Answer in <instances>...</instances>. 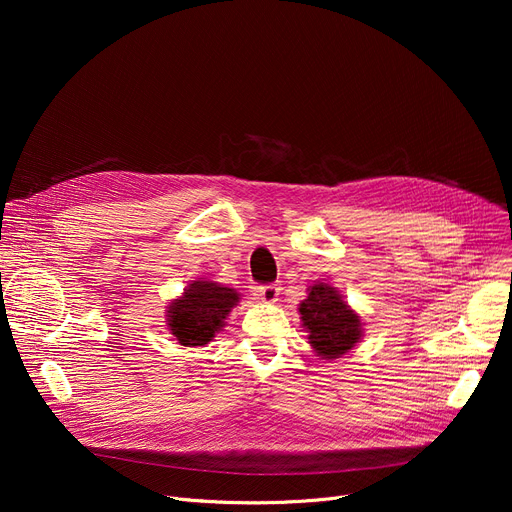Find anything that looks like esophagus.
I'll list each match as a JSON object with an SVG mask.
<instances>
[{
    "instance_id": "34e87169",
    "label": "esophagus",
    "mask_w": 512,
    "mask_h": 512,
    "mask_svg": "<svg viewBox=\"0 0 512 512\" xmlns=\"http://www.w3.org/2000/svg\"><path fill=\"white\" fill-rule=\"evenodd\" d=\"M280 297V286L278 284H265L259 288V299L263 303H276Z\"/></svg>"
}]
</instances>
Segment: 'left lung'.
<instances>
[{
    "mask_svg": "<svg viewBox=\"0 0 512 512\" xmlns=\"http://www.w3.org/2000/svg\"><path fill=\"white\" fill-rule=\"evenodd\" d=\"M299 315L313 353L326 361L351 353L365 334L361 315L328 282L317 280L307 288Z\"/></svg>",
    "mask_w": 512,
    "mask_h": 512,
    "instance_id": "left-lung-1",
    "label": "left lung"
}]
</instances>
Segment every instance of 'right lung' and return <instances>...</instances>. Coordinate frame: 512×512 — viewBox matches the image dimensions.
Listing matches in <instances>:
<instances>
[{
    "label": "right lung",
    "mask_w": 512,
    "mask_h": 512,
    "mask_svg": "<svg viewBox=\"0 0 512 512\" xmlns=\"http://www.w3.org/2000/svg\"><path fill=\"white\" fill-rule=\"evenodd\" d=\"M240 294L213 280H195L166 307V326L182 346H205L226 326Z\"/></svg>",
    "instance_id": "obj_1"
}]
</instances>
